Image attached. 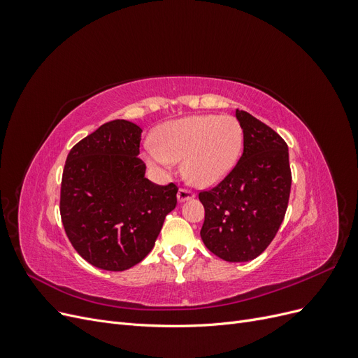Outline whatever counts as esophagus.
Returning a JSON list of instances; mask_svg holds the SVG:
<instances>
[{"instance_id": "34e87169", "label": "esophagus", "mask_w": 358, "mask_h": 358, "mask_svg": "<svg viewBox=\"0 0 358 358\" xmlns=\"http://www.w3.org/2000/svg\"><path fill=\"white\" fill-rule=\"evenodd\" d=\"M194 196H196V194H194L192 191L185 189V188H180V189L178 191V201H179V203H183V201L194 199Z\"/></svg>"}]
</instances>
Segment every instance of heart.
<instances>
[{"mask_svg":"<svg viewBox=\"0 0 358 358\" xmlns=\"http://www.w3.org/2000/svg\"><path fill=\"white\" fill-rule=\"evenodd\" d=\"M242 145V127L233 116L194 115L161 125L155 145L148 146L143 155L161 171L182 161L183 178L194 187L208 188L233 170Z\"/></svg>","mask_w":358,"mask_h":358,"instance_id":"heart-1","label":"heart"}]
</instances>
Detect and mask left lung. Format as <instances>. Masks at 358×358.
<instances>
[{
    "mask_svg": "<svg viewBox=\"0 0 358 358\" xmlns=\"http://www.w3.org/2000/svg\"><path fill=\"white\" fill-rule=\"evenodd\" d=\"M243 154L227 178L199 194L204 206L201 241L230 263L251 262L273 241L291 191L288 146L272 128L236 110Z\"/></svg>",
    "mask_w": 358,
    "mask_h": 358,
    "instance_id": "8db88e82",
    "label": "left lung"
}]
</instances>
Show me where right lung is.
Listing matches in <instances>:
<instances>
[{"mask_svg": "<svg viewBox=\"0 0 358 358\" xmlns=\"http://www.w3.org/2000/svg\"><path fill=\"white\" fill-rule=\"evenodd\" d=\"M142 128L115 119L73 146L61 183V220L90 264L122 272L152 251L178 187L155 185L138 158Z\"/></svg>", "mask_w": 358, "mask_h": 358, "instance_id": "obj_1", "label": "right lung"}]
</instances>
